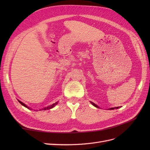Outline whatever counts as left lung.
<instances>
[{
	"instance_id": "1",
	"label": "left lung",
	"mask_w": 150,
	"mask_h": 150,
	"mask_svg": "<svg viewBox=\"0 0 150 150\" xmlns=\"http://www.w3.org/2000/svg\"><path fill=\"white\" fill-rule=\"evenodd\" d=\"M91 104H93V105L94 106L96 107V108H99V106H97L96 104H94V103H93V102H91ZM115 108H116V109H118V108H119V107H116V108H110V110H115Z\"/></svg>"
}]
</instances>
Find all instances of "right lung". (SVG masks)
<instances>
[{
	"label": "right lung",
	"instance_id": "1",
	"mask_svg": "<svg viewBox=\"0 0 150 150\" xmlns=\"http://www.w3.org/2000/svg\"><path fill=\"white\" fill-rule=\"evenodd\" d=\"M19 101V102L22 104V106H24V107H25V108H28V109H29V108L27 106V105H25V104H24V103H23L22 102H21V101H19V100H18ZM58 103L57 102H56V103H54V104H51V105H50V106H47V107H46V108H42V109H40V110H39V111H41V110H50V109H51V108H54V106H56L57 105V104Z\"/></svg>",
	"mask_w": 150,
	"mask_h": 150
}]
</instances>
